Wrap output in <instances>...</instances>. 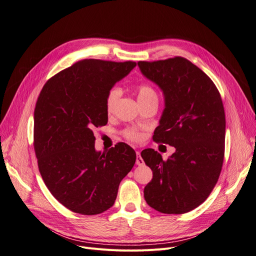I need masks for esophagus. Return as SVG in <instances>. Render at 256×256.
Returning <instances> with one entry per match:
<instances>
[{"mask_svg": "<svg viewBox=\"0 0 256 256\" xmlns=\"http://www.w3.org/2000/svg\"><path fill=\"white\" fill-rule=\"evenodd\" d=\"M136 154H137V158H136V164L137 165H143L144 164V160H143V158H141V156H140V152H136Z\"/></svg>", "mask_w": 256, "mask_h": 256, "instance_id": "esophagus-1", "label": "esophagus"}]
</instances>
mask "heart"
<instances>
[{"label": "heart", "instance_id": "heart-1", "mask_svg": "<svg viewBox=\"0 0 256 256\" xmlns=\"http://www.w3.org/2000/svg\"><path fill=\"white\" fill-rule=\"evenodd\" d=\"M137 92H138V100H146L150 98H156V91L150 85H146V84H140L137 87ZM119 98H120V90L116 87L110 89L109 92L106 93V111L108 114L113 113ZM124 135L128 140L132 142H140L142 140V135L135 130H126L124 132Z\"/></svg>", "mask_w": 256, "mask_h": 256}]
</instances>
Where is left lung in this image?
<instances>
[{
    "mask_svg": "<svg viewBox=\"0 0 256 256\" xmlns=\"http://www.w3.org/2000/svg\"><path fill=\"white\" fill-rule=\"evenodd\" d=\"M138 66L165 98L152 139L176 147L166 160L152 148L141 152L152 170L144 198L160 212L184 214L206 201L220 176L225 144L221 96L208 76L186 58L139 61Z\"/></svg>",
    "mask_w": 256,
    "mask_h": 256,
    "instance_id": "1",
    "label": "left lung"
}]
</instances>
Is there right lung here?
<instances>
[{
  "instance_id": "1",
  "label": "right lung",
  "mask_w": 256,
  "mask_h": 256,
  "mask_svg": "<svg viewBox=\"0 0 256 256\" xmlns=\"http://www.w3.org/2000/svg\"><path fill=\"white\" fill-rule=\"evenodd\" d=\"M136 62L80 60L52 76L34 111V150L48 189L61 204L80 214H100L116 200L120 182L136 152L120 142L96 152L92 130L106 126V96Z\"/></svg>"
}]
</instances>
